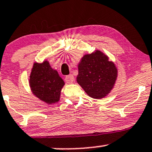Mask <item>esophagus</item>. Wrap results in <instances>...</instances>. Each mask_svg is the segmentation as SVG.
I'll return each mask as SVG.
<instances>
[{"mask_svg":"<svg viewBox=\"0 0 152 152\" xmlns=\"http://www.w3.org/2000/svg\"><path fill=\"white\" fill-rule=\"evenodd\" d=\"M66 81L68 84H72L73 80H74V77H73V75H68L66 77Z\"/></svg>","mask_w":152,"mask_h":152,"instance_id":"obj_1","label":"esophagus"}]
</instances>
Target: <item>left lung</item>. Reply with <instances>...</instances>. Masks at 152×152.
I'll use <instances>...</instances> for the list:
<instances>
[{"instance_id": "obj_1", "label": "left lung", "mask_w": 152, "mask_h": 152, "mask_svg": "<svg viewBox=\"0 0 152 152\" xmlns=\"http://www.w3.org/2000/svg\"><path fill=\"white\" fill-rule=\"evenodd\" d=\"M78 84L89 96L102 99L114 87L118 77V69L107 56L100 50L86 54L78 65Z\"/></svg>"}]
</instances>
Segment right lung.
<instances>
[{
	"instance_id": "add662e5",
	"label": "right lung",
	"mask_w": 152,
	"mask_h": 152,
	"mask_svg": "<svg viewBox=\"0 0 152 152\" xmlns=\"http://www.w3.org/2000/svg\"><path fill=\"white\" fill-rule=\"evenodd\" d=\"M29 83L33 94L48 104L60 100L61 89L65 84L58 71L52 68L48 61L34 63Z\"/></svg>"
}]
</instances>
